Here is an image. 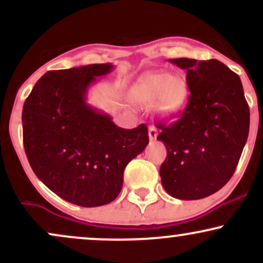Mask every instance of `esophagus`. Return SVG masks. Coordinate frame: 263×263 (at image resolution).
<instances>
[{"label":"esophagus","instance_id":"1","mask_svg":"<svg viewBox=\"0 0 263 263\" xmlns=\"http://www.w3.org/2000/svg\"><path fill=\"white\" fill-rule=\"evenodd\" d=\"M148 136H149L151 141H155L157 138V136H158V129H157L155 126H149Z\"/></svg>","mask_w":263,"mask_h":263}]
</instances>
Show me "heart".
<instances>
[{
  "instance_id": "obj_1",
  "label": "heart",
  "mask_w": 263,
  "mask_h": 263,
  "mask_svg": "<svg viewBox=\"0 0 263 263\" xmlns=\"http://www.w3.org/2000/svg\"><path fill=\"white\" fill-rule=\"evenodd\" d=\"M188 84L179 75L153 71L141 78L129 91V98L141 106H155L162 117H172L183 110L188 101Z\"/></svg>"
}]
</instances>
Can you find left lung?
Masks as SVG:
<instances>
[{
    "mask_svg": "<svg viewBox=\"0 0 263 263\" xmlns=\"http://www.w3.org/2000/svg\"><path fill=\"white\" fill-rule=\"evenodd\" d=\"M186 71L189 100L157 140L167 148L162 185L182 200L214 194L230 180L247 141L250 108L240 77L216 59H170Z\"/></svg>",
    "mask_w": 263,
    "mask_h": 263,
    "instance_id": "obj_1",
    "label": "left lung"
}]
</instances>
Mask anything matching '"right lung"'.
<instances>
[{
    "mask_svg": "<svg viewBox=\"0 0 263 263\" xmlns=\"http://www.w3.org/2000/svg\"><path fill=\"white\" fill-rule=\"evenodd\" d=\"M112 69L107 63L48 71L23 105V144L33 172L58 197L80 206L115 200L126 165L149 142L146 125L121 128L86 104L89 86Z\"/></svg>",
    "mask_w": 263,
    "mask_h": 263,
    "instance_id": "obj_1",
    "label": "right lung"
}]
</instances>
